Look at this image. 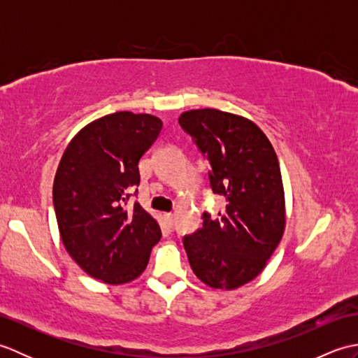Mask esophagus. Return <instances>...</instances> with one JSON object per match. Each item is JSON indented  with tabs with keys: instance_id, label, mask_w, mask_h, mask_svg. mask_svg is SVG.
<instances>
[{
	"instance_id": "esophagus-1",
	"label": "esophagus",
	"mask_w": 358,
	"mask_h": 358,
	"mask_svg": "<svg viewBox=\"0 0 358 358\" xmlns=\"http://www.w3.org/2000/svg\"><path fill=\"white\" fill-rule=\"evenodd\" d=\"M164 220H166V223L169 224V226L173 224V215L172 214H164Z\"/></svg>"
}]
</instances>
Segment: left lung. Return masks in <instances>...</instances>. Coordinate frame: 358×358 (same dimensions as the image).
Returning <instances> with one entry per match:
<instances>
[{"mask_svg": "<svg viewBox=\"0 0 358 358\" xmlns=\"http://www.w3.org/2000/svg\"><path fill=\"white\" fill-rule=\"evenodd\" d=\"M181 129L209 163V185L224 196L218 217L185 235L189 263L203 283L235 289L254 280L285 231V194L271 141L252 121L217 109L181 113Z\"/></svg>", "mask_w": 358, "mask_h": 358, "instance_id": "obj_1", "label": "left lung"}]
</instances>
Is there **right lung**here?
<instances>
[{
  "label": "right lung",
  "instance_id": "right-lung-1",
  "mask_svg": "<svg viewBox=\"0 0 358 358\" xmlns=\"http://www.w3.org/2000/svg\"><path fill=\"white\" fill-rule=\"evenodd\" d=\"M149 113L115 112L73 136L53 181V208L67 252L90 277L109 285L135 280L162 238L138 203V162L162 132Z\"/></svg>",
  "mask_w": 358,
  "mask_h": 358
}]
</instances>
